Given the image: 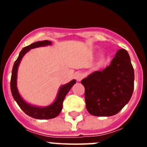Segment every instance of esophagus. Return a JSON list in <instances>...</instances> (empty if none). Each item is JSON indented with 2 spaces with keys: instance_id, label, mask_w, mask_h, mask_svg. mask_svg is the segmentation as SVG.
<instances>
[{
  "instance_id": "1",
  "label": "esophagus",
  "mask_w": 147,
  "mask_h": 147,
  "mask_svg": "<svg viewBox=\"0 0 147 147\" xmlns=\"http://www.w3.org/2000/svg\"><path fill=\"white\" fill-rule=\"evenodd\" d=\"M83 76H84V75H83L82 73L77 72L76 74H75V79H76L78 82H80L82 80Z\"/></svg>"
}]
</instances>
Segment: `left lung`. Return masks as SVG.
<instances>
[{
  "label": "left lung",
  "instance_id": "1",
  "mask_svg": "<svg viewBox=\"0 0 147 147\" xmlns=\"http://www.w3.org/2000/svg\"><path fill=\"white\" fill-rule=\"evenodd\" d=\"M88 113L96 116L117 114L129 102L134 90V69L129 54L120 49L109 66L83 79Z\"/></svg>",
  "mask_w": 147,
  "mask_h": 147
}]
</instances>
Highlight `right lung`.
Instances as JSON below:
<instances>
[{"instance_id":"obj_1","label":"right lung","mask_w":147,"mask_h":147,"mask_svg":"<svg viewBox=\"0 0 147 147\" xmlns=\"http://www.w3.org/2000/svg\"><path fill=\"white\" fill-rule=\"evenodd\" d=\"M51 42L49 40H43V41H38V42H34L31 45H28L26 47L23 48L19 54L18 59L14 63L12 71H11V82H10V87H11V91L14 99L16 101L19 107H20L23 112L28 115L34 119H51L57 117L59 113L62 108V104L65 97L68 93L73 85L76 83V80H73L67 84L62 85L58 92L57 97L53 104H51L47 107H36L33 106L26 102L21 98L19 93H18V88H17V73L19 64L22 58L30 49H35V48L40 47V46H45V45H51Z\"/></svg>"}]
</instances>
